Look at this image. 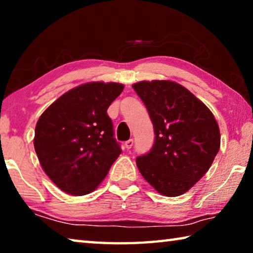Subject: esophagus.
<instances>
[{
	"label": "esophagus",
	"instance_id": "esophagus-1",
	"mask_svg": "<svg viewBox=\"0 0 253 253\" xmlns=\"http://www.w3.org/2000/svg\"><path fill=\"white\" fill-rule=\"evenodd\" d=\"M132 145H134V140L132 139H128L127 142H125V147L127 149H130L132 147Z\"/></svg>",
	"mask_w": 253,
	"mask_h": 253
}]
</instances>
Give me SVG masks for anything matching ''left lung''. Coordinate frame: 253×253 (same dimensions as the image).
I'll return each instance as SVG.
<instances>
[{
    "mask_svg": "<svg viewBox=\"0 0 253 253\" xmlns=\"http://www.w3.org/2000/svg\"><path fill=\"white\" fill-rule=\"evenodd\" d=\"M148 110L155 142L136 158L143 177L165 196H178L199 182L220 149L219 125L207 106L169 80L132 84Z\"/></svg>",
    "mask_w": 253,
    "mask_h": 253,
    "instance_id": "left-lung-1",
    "label": "left lung"
}]
</instances>
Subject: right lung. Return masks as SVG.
Returning a JSON list of instances; mask_svg holds the SVG:
<instances>
[{
	"instance_id": "obj_1",
	"label": "right lung",
	"mask_w": 253,
	"mask_h": 253,
	"mask_svg": "<svg viewBox=\"0 0 253 253\" xmlns=\"http://www.w3.org/2000/svg\"><path fill=\"white\" fill-rule=\"evenodd\" d=\"M124 90L116 83H88L58 98L36 126L34 149L60 190L89 194L108 174L122 149L107 109Z\"/></svg>"
}]
</instances>
